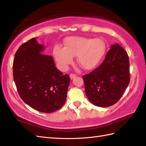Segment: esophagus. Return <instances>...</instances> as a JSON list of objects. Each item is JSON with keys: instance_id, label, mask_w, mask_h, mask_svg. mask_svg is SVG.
Instances as JSON below:
<instances>
[{"instance_id": "esophagus-1", "label": "esophagus", "mask_w": 146, "mask_h": 146, "mask_svg": "<svg viewBox=\"0 0 146 146\" xmlns=\"http://www.w3.org/2000/svg\"><path fill=\"white\" fill-rule=\"evenodd\" d=\"M70 78H71V79H73V78H75V77L76 76V75H75V74H73V73H71V74H70Z\"/></svg>"}]
</instances>
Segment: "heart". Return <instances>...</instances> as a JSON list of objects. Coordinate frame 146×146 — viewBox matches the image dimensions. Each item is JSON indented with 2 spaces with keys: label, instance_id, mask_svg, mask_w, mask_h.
Returning a JSON list of instances; mask_svg holds the SVG:
<instances>
[{
  "label": "heart",
  "instance_id": "obj_1",
  "mask_svg": "<svg viewBox=\"0 0 146 146\" xmlns=\"http://www.w3.org/2000/svg\"><path fill=\"white\" fill-rule=\"evenodd\" d=\"M106 44L100 38L92 39L82 36H72L64 41L63 48L56 45L52 53L60 70L65 71L73 63V57L85 70L96 67L104 58L106 52Z\"/></svg>",
  "mask_w": 146,
  "mask_h": 146
}]
</instances>
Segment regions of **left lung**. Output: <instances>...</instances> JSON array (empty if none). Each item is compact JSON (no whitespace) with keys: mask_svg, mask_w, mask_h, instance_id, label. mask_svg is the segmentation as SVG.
<instances>
[{"mask_svg":"<svg viewBox=\"0 0 146 146\" xmlns=\"http://www.w3.org/2000/svg\"><path fill=\"white\" fill-rule=\"evenodd\" d=\"M129 66L125 49L118 44L111 46L100 66L83 76L90 102L100 107L116 104L129 84Z\"/></svg>","mask_w":146,"mask_h":146,"instance_id":"left-lung-1","label":"left lung"}]
</instances>
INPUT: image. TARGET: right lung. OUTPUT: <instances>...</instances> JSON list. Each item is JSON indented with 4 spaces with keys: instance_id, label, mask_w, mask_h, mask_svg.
<instances>
[{
    "instance_id": "right-lung-1",
    "label": "right lung",
    "mask_w": 146,
    "mask_h": 146,
    "mask_svg": "<svg viewBox=\"0 0 146 146\" xmlns=\"http://www.w3.org/2000/svg\"><path fill=\"white\" fill-rule=\"evenodd\" d=\"M44 47L32 38L17 50L13 77L20 97L41 112L52 113L64 104L70 76L55 66L51 56L42 54Z\"/></svg>"
}]
</instances>
